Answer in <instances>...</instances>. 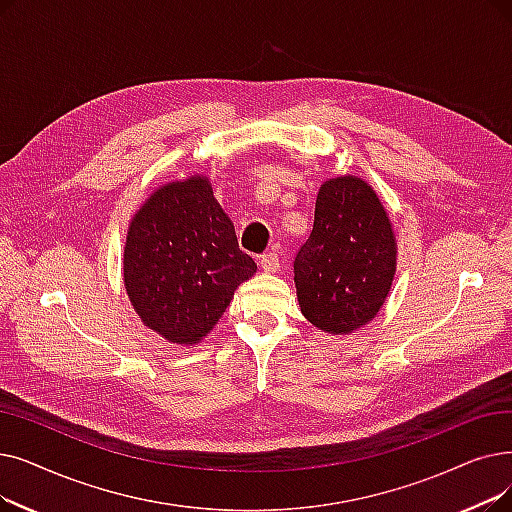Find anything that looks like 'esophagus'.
Here are the masks:
<instances>
[{"instance_id":"esophagus-1","label":"esophagus","mask_w":512,"mask_h":512,"mask_svg":"<svg viewBox=\"0 0 512 512\" xmlns=\"http://www.w3.org/2000/svg\"><path fill=\"white\" fill-rule=\"evenodd\" d=\"M259 265L263 272H278L280 268V259H278V253L276 251H270V253H263L261 259H259Z\"/></svg>"}]
</instances>
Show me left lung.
<instances>
[{
	"label": "left lung",
	"instance_id": "left-lung-1",
	"mask_svg": "<svg viewBox=\"0 0 512 512\" xmlns=\"http://www.w3.org/2000/svg\"><path fill=\"white\" fill-rule=\"evenodd\" d=\"M395 274V238L379 196L360 177L322 184L314 230L295 257L303 316L347 335L376 316Z\"/></svg>",
	"mask_w": 512,
	"mask_h": 512
}]
</instances>
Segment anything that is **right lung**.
Returning <instances> with one entry per match:
<instances>
[{"label":"right lung","instance_id":"obj_1","mask_svg":"<svg viewBox=\"0 0 512 512\" xmlns=\"http://www.w3.org/2000/svg\"><path fill=\"white\" fill-rule=\"evenodd\" d=\"M255 270L205 177L159 188L127 232V295L144 324L171 343L201 341Z\"/></svg>","mask_w":512,"mask_h":512}]
</instances>
